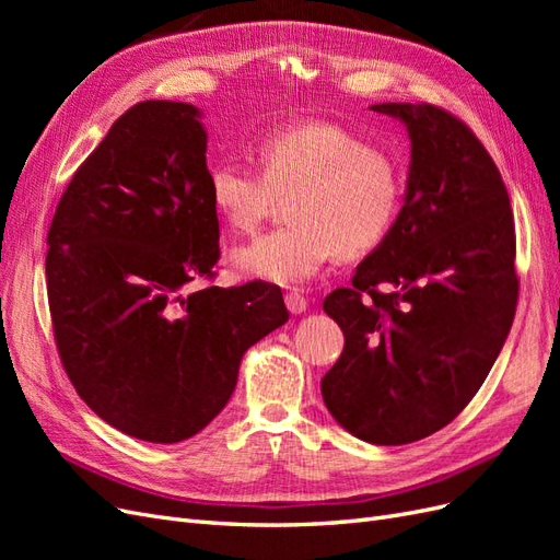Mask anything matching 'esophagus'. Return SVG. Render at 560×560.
<instances>
[{"label": "esophagus", "instance_id": "1", "mask_svg": "<svg viewBox=\"0 0 560 560\" xmlns=\"http://www.w3.org/2000/svg\"><path fill=\"white\" fill-rule=\"evenodd\" d=\"M284 303H287V311H290L292 315H301V313H306V308H308V301L303 299L299 292H287Z\"/></svg>", "mask_w": 560, "mask_h": 560}]
</instances>
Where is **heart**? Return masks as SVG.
<instances>
[{
    "instance_id": "obj_1",
    "label": "heart",
    "mask_w": 560,
    "mask_h": 560,
    "mask_svg": "<svg viewBox=\"0 0 560 560\" xmlns=\"http://www.w3.org/2000/svg\"><path fill=\"white\" fill-rule=\"evenodd\" d=\"M261 171L222 159L210 167V198L219 217L249 233L290 200V222L231 252L238 276L270 284L313 280L341 252L360 257L378 247L401 206L397 163L358 135L331 124H306L266 135Z\"/></svg>"
}]
</instances>
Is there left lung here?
Returning a JSON list of instances; mask_svg holds the SVG:
<instances>
[{
	"instance_id": "8db88e82",
	"label": "left lung",
	"mask_w": 560,
	"mask_h": 560,
	"mask_svg": "<svg viewBox=\"0 0 560 560\" xmlns=\"http://www.w3.org/2000/svg\"><path fill=\"white\" fill-rule=\"evenodd\" d=\"M369 109L409 132V177L385 241L322 306L346 346L319 387L352 436L399 446L448 425L495 364L516 313V238L500 171L465 124L432 105Z\"/></svg>"
}]
</instances>
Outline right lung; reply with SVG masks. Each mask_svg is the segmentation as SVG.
I'll use <instances>...</instances> for the list:
<instances>
[{"label": "right lung", "instance_id": "right-lung-1", "mask_svg": "<svg viewBox=\"0 0 560 560\" xmlns=\"http://www.w3.org/2000/svg\"><path fill=\"white\" fill-rule=\"evenodd\" d=\"M206 151L198 107L135 105L74 173L46 238L67 376L112 428L151 444L222 413L247 348L290 319L273 284L189 290L219 259Z\"/></svg>", "mask_w": 560, "mask_h": 560}]
</instances>
